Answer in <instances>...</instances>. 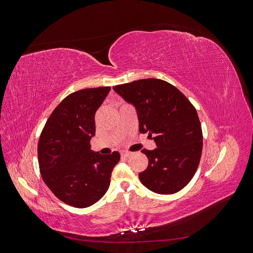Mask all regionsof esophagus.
I'll return each instance as SVG.
<instances>
[{
    "label": "esophagus",
    "instance_id": "1",
    "mask_svg": "<svg viewBox=\"0 0 253 253\" xmlns=\"http://www.w3.org/2000/svg\"><path fill=\"white\" fill-rule=\"evenodd\" d=\"M129 155H131V153H129V152H121V156L122 157L127 158V157H129Z\"/></svg>",
    "mask_w": 253,
    "mask_h": 253
}]
</instances>
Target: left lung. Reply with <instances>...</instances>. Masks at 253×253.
Here are the masks:
<instances>
[{
	"label": "left lung",
	"mask_w": 253,
	"mask_h": 253,
	"mask_svg": "<svg viewBox=\"0 0 253 253\" xmlns=\"http://www.w3.org/2000/svg\"><path fill=\"white\" fill-rule=\"evenodd\" d=\"M137 111L139 132L154 136L155 150L143 149L148 168L139 173L144 187L158 194H173L194 176L203 150V132L193 104L169 82L141 79L114 86Z\"/></svg>",
	"instance_id": "left-lung-1"
}]
</instances>
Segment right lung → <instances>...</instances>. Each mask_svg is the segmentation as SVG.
<instances>
[{
	"label": "right lung",
	"instance_id": "1",
	"mask_svg": "<svg viewBox=\"0 0 253 253\" xmlns=\"http://www.w3.org/2000/svg\"><path fill=\"white\" fill-rule=\"evenodd\" d=\"M110 86L85 88L64 98L53 110L38 143L42 178L63 203L86 208L108 191L118 152L101 155L90 150L95 114Z\"/></svg>",
	"mask_w": 253,
	"mask_h": 253
}]
</instances>
